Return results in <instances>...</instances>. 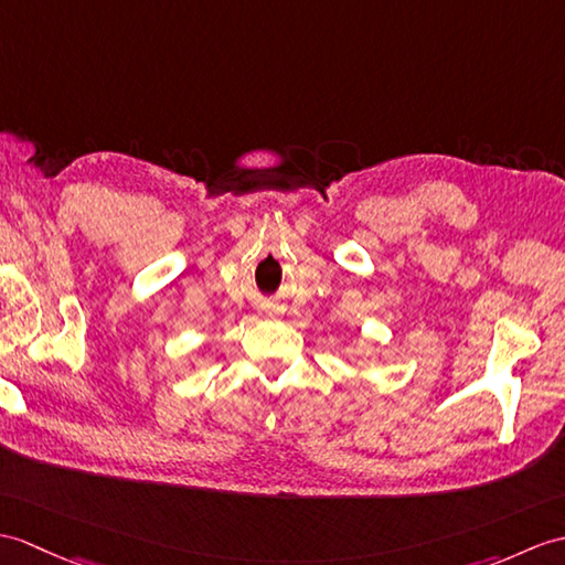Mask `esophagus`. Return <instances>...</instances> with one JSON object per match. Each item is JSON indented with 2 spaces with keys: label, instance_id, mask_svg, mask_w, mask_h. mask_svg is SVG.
Returning <instances> with one entry per match:
<instances>
[{
  "label": "esophagus",
  "instance_id": "1",
  "mask_svg": "<svg viewBox=\"0 0 565 565\" xmlns=\"http://www.w3.org/2000/svg\"><path fill=\"white\" fill-rule=\"evenodd\" d=\"M269 312H271V310H269Z\"/></svg>",
  "mask_w": 565,
  "mask_h": 565
}]
</instances>
